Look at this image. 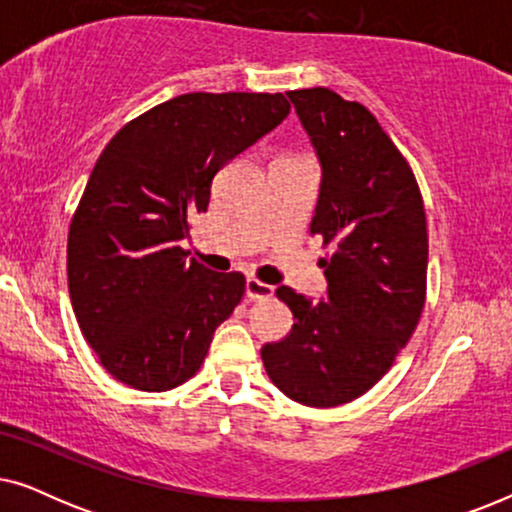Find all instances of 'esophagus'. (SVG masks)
Returning a JSON list of instances; mask_svg holds the SVG:
<instances>
[{"label":"esophagus","mask_w":512,"mask_h":512,"mask_svg":"<svg viewBox=\"0 0 512 512\" xmlns=\"http://www.w3.org/2000/svg\"><path fill=\"white\" fill-rule=\"evenodd\" d=\"M244 293H247L249 300H263V298H270L272 293H275V289H272L270 284H263L258 282V279L249 277L247 282H244Z\"/></svg>","instance_id":"esophagus-1"}]
</instances>
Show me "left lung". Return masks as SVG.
<instances>
[{
	"instance_id": "1",
	"label": "left lung",
	"mask_w": 512,
	"mask_h": 512,
	"mask_svg": "<svg viewBox=\"0 0 512 512\" xmlns=\"http://www.w3.org/2000/svg\"><path fill=\"white\" fill-rule=\"evenodd\" d=\"M289 100L321 167L312 233L333 242L321 258L326 296L279 286L291 333L261 347L279 391L310 408L354 401L373 387L415 331L426 293L424 202L415 174L377 118L328 88Z\"/></svg>"
}]
</instances>
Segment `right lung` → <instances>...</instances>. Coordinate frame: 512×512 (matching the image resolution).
<instances>
[{"label":"right lung","instance_id":"1","mask_svg":"<svg viewBox=\"0 0 512 512\" xmlns=\"http://www.w3.org/2000/svg\"><path fill=\"white\" fill-rule=\"evenodd\" d=\"M289 109L282 93H188L104 146L69 226L67 282L83 338L118 382L167 391L200 370L244 277L207 270L181 240L214 174Z\"/></svg>","mask_w":512,"mask_h":512}]
</instances>
